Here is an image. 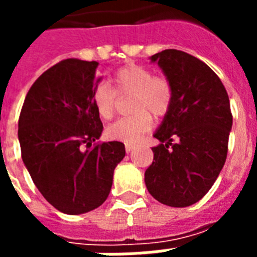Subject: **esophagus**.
Listing matches in <instances>:
<instances>
[{
	"mask_svg": "<svg viewBox=\"0 0 257 257\" xmlns=\"http://www.w3.org/2000/svg\"><path fill=\"white\" fill-rule=\"evenodd\" d=\"M133 149H136V145H133V144H126V145H125V151H126V153L132 152Z\"/></svg>",
	"mask_w": 257,
	"mask_h": 257,
	"instance_id": "1",
	"label": "esophagus"
}]
</instances>
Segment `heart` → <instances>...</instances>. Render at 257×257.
<instances>
[{"instance_id": "obj_1", "label": "heart", "mask_w": 257, "mask_h": 257, "mask_svg": "<svg viewBox=\"0 0 257 257\" xmlns=\"http://www.w3.org/2000/svg\"><path fill=\"white\" fill-rule=\"evenodd\" d=\"M114 90L106 84H100L93 92V104L102 118H112L116 110V93L133 94L131 117H124L106 128V135L113 140L136 143L152 128V116L163 117L172 104V85L165 77H159L140 65H126L113 76Z\"/></svg>"}]
</instances>
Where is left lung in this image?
<instances>
[{
    "label": "left lung",
    "instance_id": "obj_1",
    "mask_svg": "<svg viewBox=\"0 0 257 257\" xmlns=\"http://www.w3.org/2000/svg\"><path fill=\"white\" fill-rule=\"evenodd\" d=\"M172 85V104L153 136L145 185L161 204L189 207L203 199L223 169L232 129L227 90L213 70L176 49L153 54Z\"/></svg>",
    "mask_w": 257,
    "mask_h": 257
}]
</instances>
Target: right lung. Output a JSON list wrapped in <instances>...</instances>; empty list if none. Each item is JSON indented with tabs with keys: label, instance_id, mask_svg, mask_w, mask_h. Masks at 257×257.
<instances>
[{
	"label": "right lung",
	"instance_id": "obj_1",
	"mask_svg": "<svg viewBox=\"0 0 257 257\" xmlns=\"http://www.w3.org/2000/svg\"><path fill=\"white\" fill-rule=\"evenodd\" d=\"M97 66L76 58L52 66L29 89L18 120L22 161L34 185L66 215L100 207L125 156L120 141L93 145L104 129L93 104Z\"/></svg>",
	"mask_w": 257,
	"mask_h": 257
}]
</instances>
